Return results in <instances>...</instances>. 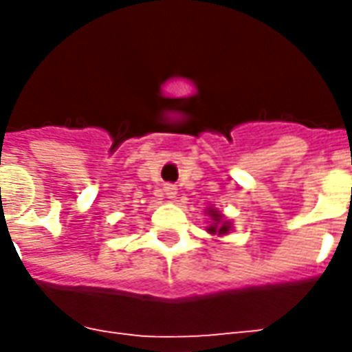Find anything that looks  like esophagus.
Listing matches in <instances>:
<instances>
[{"instance_id":"esophagus-1","label":"esophagus","mask_w":352,"mask_h":352,"mask_svg":"<svg viewBox=\"0 0 352 352\" xmlns=\"http://www.w3.org/2000/svg\"><path fill=\"white\" fill-rule=\"evenodd\" d=\"M164 192L168 194L169 198H173V196L177 194V186L175 184H166V186H164Z\"/></svg>"}]
</instances>
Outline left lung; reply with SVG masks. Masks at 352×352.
<instances>
[{"label":"left lung","mask_w":352,"mask_h":352,"mask_svg":"<svg viewBox=\"0 0 352 352\" xmlns=\"http://www.w3.org/2000/svg\"><path fill=\"white\" fill-rule=\"evenodd\" d=\"M209 214H211V219H213V224L209 226V232L211 234H219V236H224V234H228V222L226 221H222V214L219 213V211H214V209H211L209 211Z\"/></svg>","instance_id":"left-lung-1"}]
</instances>
